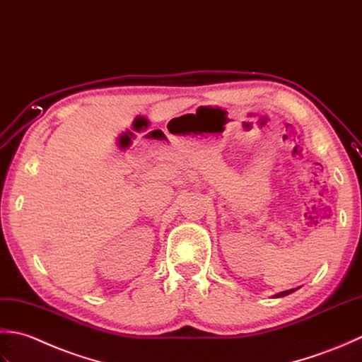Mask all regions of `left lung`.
Here are the masks:
<instances>
[{
	"mask_svg": "<svg viewBox=\"0 0 362 362\" xmlns=\"http://www.w3.org/2000/svg\"><path fill=\"white\" fill-rule=\"evenodd\" d=\"M292 292H295V289H289V291L279 292V293H276V295H275V297H276V298H279V297H286V295H289V293H292Z\"/></svg>",
	"mask_w": 362,
	"mask_h": 362,
	"instance_id": "left-lung-1",
	"label": "left lung"
}]
</instances>
